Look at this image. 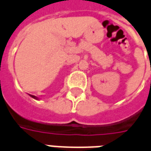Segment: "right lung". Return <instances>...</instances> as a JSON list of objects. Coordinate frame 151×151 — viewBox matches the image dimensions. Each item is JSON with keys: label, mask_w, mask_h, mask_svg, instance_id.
<instances>
[{"label": "right lung", "mask_w": 151, "mask_h": 151, "mask_svg": "<svg viewBox=\"0 0 151 151\" xmlns=\"http://www.w3.org/2000/svg\"><path fill=\"white\" fill-rule=\"evenodd\" d=\"M30 96H31L32 98H34V99H39L38 97H36V96H34V95H30Z\"/></svg>", "instance_id": "obj_1"}]
</instances>
